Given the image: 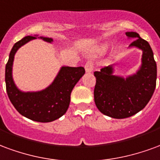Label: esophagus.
I'll list each match as a JSON object with an SVG mask.
<instances>
[{
  "instance_id": "esophagus-1",
  "label": "esophagus",
  "mask_w": 160,
  "mask_h": 160,
  "mask_svg": "<svg viewBox=\"0 0 160 160\" xmlns=\"http://www.w3.org/2000/svg\"><path fill=\"white\" fill-rule=\"evenodd\" d=\"M94 70V63L92 61H88L85 65V71L87 73H90Z\"/></svg>"
}]
</instances>
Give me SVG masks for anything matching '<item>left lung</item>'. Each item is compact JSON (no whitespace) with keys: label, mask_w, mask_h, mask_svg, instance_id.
I'll list each match as a JSON object with an SVG mask.
<instances>
[{"label":"left lung","mask_w":160,"mask_h":160,"mask_svg":"<svg viewBox=\"0 0 160 160\" xmlns=\"http://www.w3.org/2000/svg\"><path fill=\"white\" fill-rule=\"evenodd\" d=\"M125 34L134 40L129 48L142 51V64L137 72L123 78L114 75V65H111L94 72L96 107L101 113L118 119L131 117L147 106L154 92L157 79V65L149 43L136 32Z\"/></svg>","instance_id":"8db88e82"}]
</instances>
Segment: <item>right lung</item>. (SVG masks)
Returning a JSON list of instances; mask_svg holds the SVG:
<instances>
[{
	"label": "right lung",
	"instance_id": "obj_1",
	"mask_svg": "<svg viewBox=\"0 0 160 160\" xmlns=\"http://www.w3.org/2000/svg\"><path fill=\"white\" fill-rule=\"evenodd\" d=\"M37 38L49 43L53 42V38L34 35L24 37L15 43L6 65V88L9 100L21 115L33 121L48 123L58 119L66 113L71 101V93L78 82L84 75L85 70L82 66H62L52 83L46 88L33 92L20 90L12 78L15 53L25 43Z\"/></svg>",
	"mask_w": 160,
	"mask_h": 160
}]
</instances>
